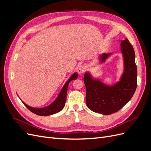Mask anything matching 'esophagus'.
<instances>
[{
  "label": "esophagus",
  "instance_id": "1",
  "mask_svg": "<svg viewBox=\"0 0 151 151\" xmlns=\"http://www.w3.org/2000/svg\"><path fill=\"white\" fill-rule=\"evenodd\" d=\"M77 72H78L79 74H82L84 72L85 68L83 65H79L78 67H77Z\"/></svg>",
  "mask_w": 151,
  "mask_h": 151
}]
</instances>
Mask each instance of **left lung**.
Wrapping results in <instances>:
<instances>
[{
    "label": "left lung",
    "mask_w": 151,
    "mask_h": 151,
    "mask_svg": "<svg viewBox=\"0 0 151 151\" xmlns=\"http://www.w3.org/2000/svg\"><path fill=\"white\" fill-rule=\"evenodd\" d=\"M120 46L124 70L119 81L108 86L99 79H93L90 73L86 72L84 74L86 104L94 112L104 115L117 112L130 101L135 93L137 86V69L134 50L127 38L122 41ZM111 55V53L100 55V63L105 62Z\"/></svg>",
    "instance_id": "left-lung-1"
}]
</instances>
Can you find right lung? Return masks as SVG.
<instances>
[{
  "mask_svg": "<svg viewBox=\"0 0 151 151\" xmlns=\"http://www.w3.org/2000/svg\"><path fill=\"white\" fill-rule=\"evenodd\" d=\"M77 77H78V75H77V72H75L74 74H73L69 78V79L66 82V83L63 86L56 99L55 100L52 104H50L46 107L41 108L31 107L28 106V105H27L22 101H21L23 103V104L25 105V106L28 108L29 110L36 114V115H38L40 116H48L53 115L55 113H57L59 111H60L63 108V107H64L66 102L67 92L68 84H69L71 81L76 79L77 78Z\"/></svg>",
  "mask_w": 151,
  "mask_h": 151,
  "instance_id": "1",
  "label": "right lung"
}]
</instances>
